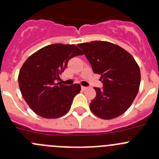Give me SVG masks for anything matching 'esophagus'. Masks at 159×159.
<instances>
[{"instance_id": "esophagus-1", "label": "esophagus", "mask_w": 159, "mask_h": 159, "mask_svg": "<svg viewBox=\"0 0 159 159\" xmlns=\"http://www.w3.org/2000/svg\"><path fill=\"white\" fill-rule=\"evenodd\" d=\"M81 89H82L83 91H85V90L88 89V87H84V86H81Z\"/></svg>"}]
</instances>
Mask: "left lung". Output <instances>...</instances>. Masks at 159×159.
I'll use <instances>...</instances> for the list:
<instances>
[{
	"instance_id": "1",
	"label": "left lung",
	"mask_w": 159,
	"mask_h": 159,
	"mask_svg": "<svg viewBox=\"0 0 159 159\" xmlns=\"http://www.w3.org/2000/svg\"><path fill=\"white\" fill-rule=\"evenodd\" d=\"M94 74L101 75L103 88H94L96 97L90 103L94 115L112 119L126 111L135 98L141 82L139 67L134 57L120 46L94 41L78 44Z\"/></svg>"
}]
</instances>
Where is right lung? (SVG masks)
<instances>
[{
  "label": "right lung",
  "instance_id": "obj_1",
  "mask_svg": "<svg viewBox=\"0 0 159 159\" xmlns=\"http://www.w3.org/2000/svg\"><path fill=\"white\" fill-rule=\"evenodd\" d=\"M81 54L75 44H53L38 50L24 63L18 75L19 88L25 102L37 115L57 118L70 110L81 85L68 86L57 81L68 61Z\"/></svg>",
  "mask_w": 159,
  "mask_h": 159
}]
</instances>
